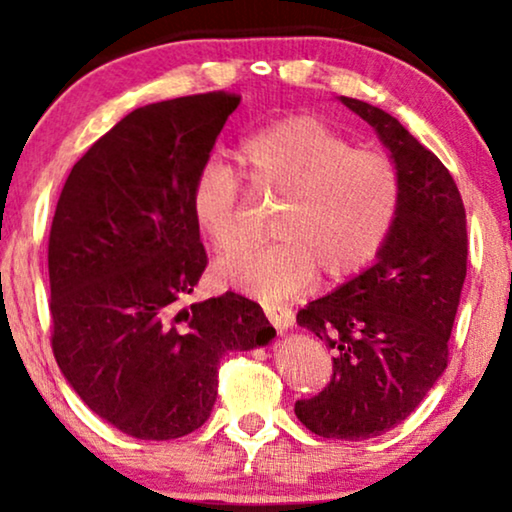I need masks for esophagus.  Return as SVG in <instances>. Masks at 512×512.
Returning <instances> with one entry per match:
<instances>
[{
	"mask_svg": "<svg viewBox=\"0 0 512 512\" xmlns=\"http://www.w3.org/2000/svg\"><path fill=\"white\" fill-rule=\"evenodd\" d=\"M263 310L277 331H286V328L293 326V312L286 305H263Z\"/></svg>",
	"mask_w": 512,
	"mask_h": 512,
	"instance_id": "esophagus-1",
	"label": "esophagus"
}]
</instances>
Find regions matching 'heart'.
I'll return each instance as SVG.
<instances>
[{"instance_id": "b5f03b06", "label": "heart", "mask_w": 512, "mask_h": 512, "mask_svg": "<svg viewBox=\"0 0 512 512\" xmlns=\"http://www.w3.org/2000/svg\"><path fill=\"white\" fill-rule=\"evenodd\" d=\"M249 191L282 200L268 247L221 258L216 275L261 300L293 296L317 277L347 279L387 244L403 198L398 165L312 116L265 125L237 151ZM247 193L233 167L207 163L193 184V216L216 251L240 249Z\"/></svg>"}]
</instances>
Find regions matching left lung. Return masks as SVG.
Listing matches in <instances>:
<instances>
[{
  "label": "left lung",
  "instance_id": "obj_1",
  "mask_svg": "<svg viewBox=\"0 0 512 512\" xmlns=\"http://www.w3.org/2000/svg\"><path fill=\"white\" fill-rule=\"evenodd\" d=\"M373 125L403 181L396 223L377 263L296 321L333 352L331 382L296 401L312 433L366 440L415 412L443 375L466 279V209L452 174L394 116L340 97Z\"/></svg>",
  "mask_w": 512,
  "mask_h": 512
}]
</instances>
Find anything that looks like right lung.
I'll return each mask as SVG.
<instances>
[{"label": "right lung", "instance_id": "obj_1", "mask_svg": "<svg viewBox=\"0 0 512 512\" xmlns=\"http://www.w3.org/2000/svg\"><path fill=\"white\" fill-rule=\"evenodd\" d=\"M237 104L214 90L130 111L79 158L55 207V361L81 401L132 438L200 429L223 356L275 338L240 293L184 305L207 268L193 184Z\"/></svg>", "mask_w": 512, "mask_h": 512}]
</instances>
